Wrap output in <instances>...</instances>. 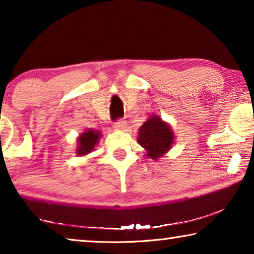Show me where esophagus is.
Here are the masks:
<instances>
[{"label":"esophagus","mask_w":254,"mask_h":254,"mask_svg":"<svg viewBox=\"0 0 254 254\" xmlns=\"http://www.w3.org/2000/svg\"><path fill=\"white\" fill-rule=\"evenodd\" d=\"M127 122L126 121H122V120H120V121H118L117 123H115L114 127L117 128V130H120V131H126L127 130Z\"/></svg>","instance_id":"1"}]
</instances>
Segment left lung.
<instances>
[{
    "label": "left lung",
    "instance_id": "left-lung-1",
    "mask_svg": "<svg viewBox=\"0 0 254 254\" xmlns=\"http://www.w3.org/2000/svg\"><path fill=\"white\" fill-rule=\"evenodd\" d=\"M136 140L145 150L144 157L159 160L174 145L175 133L168 122L153 114L140 127Z\"/></svg>",
    "mask_w": 254,
    "mask_h": 254
}]
</instances>
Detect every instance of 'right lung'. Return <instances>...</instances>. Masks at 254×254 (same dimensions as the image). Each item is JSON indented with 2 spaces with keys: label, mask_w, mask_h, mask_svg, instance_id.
Instances as JSON below:
<instances>
[{
  "label": "right lung",
  "mask_w": 254,
  "mask_h": 254,
  "mask_svg": "<svg viewBox=\"0 0 254 254\" xmlns=\"http://www.w3.org/2000/svg\"><path fill=\"white\" fill-rule=\"evenodd\" d=\"M102 136V133L100 130H95V128H88L81 132L77 137V145L75 152L77 156L84 157L87 156L88 153H91L95 145L100 142V139Z\"/></svg>",
  "instance_id": "right-lung-1"
}]
</instances>
